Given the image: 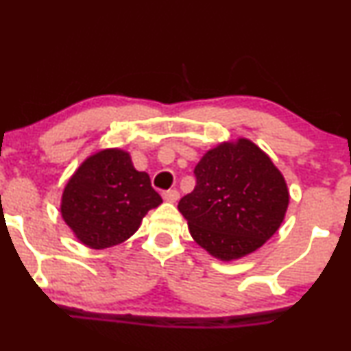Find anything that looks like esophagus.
<instances>
[{"instance_id": "1", "label": "esophagus", "mask_w": 351, "mask_h": 351, "mask_svg": "<svg viewBox=\"0 0 351 351\" xmlns=\"http://www.w3.org/2000/svg\"><path fill=\"white\" fill-rule=\"evenodd\" d=\"M178 197H180V193L176 191V189H170V191L163 193V199L167 202H171V204L178 201Z\"/></svg>"}]
</instances>
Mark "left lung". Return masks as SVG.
<instances>
[{"label":"left lung","mask_w":351,"mask_h":351,"mask_svg":"<svg viewBox=\"0 0 351 351\" xmlns=\"http://www.w3.org/2000/svg\"><path fill=\"white\" fill-rule=\"evenodd\" d=\"M196 186L178 210L194 242L221 261L247 256L285 221L289 191L271 158L248 138L222 142L194 168Z\"/></svg>","instance_id":"1"}]
</instances>
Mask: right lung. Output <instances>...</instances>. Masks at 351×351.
I'll list each match as a JSON object with an SVG mask.
<instances>
[{"label": "right lung", "mask_w": 351, "mask_h": 351, "mask_svg": "<svg viewBox=\"0 0 351 351\" xmlns=\"http://www.w3.org/2000/svg\"><path fill=\"white\" fill-rule=\"evenodd\" d=\"M160 204L150 176L135 170L129 152L104 149L70 176L60 213L80 243L103 250L132 237L145 214Z\"/></svg>", "instance_id": "obj_1"}]
</instances>
